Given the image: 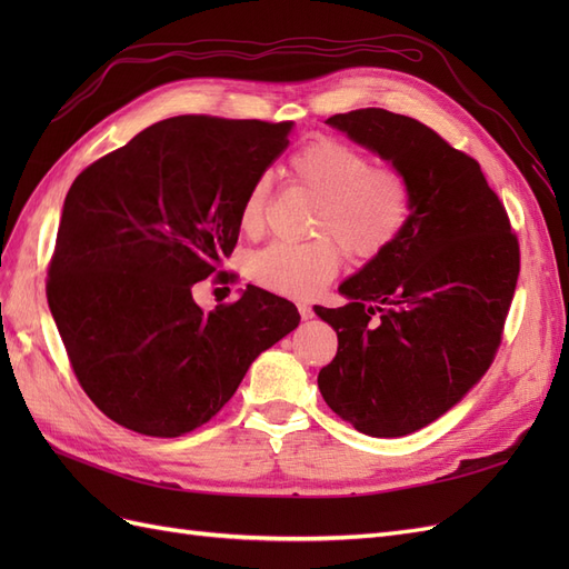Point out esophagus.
Listing matches in <instances>:
<instances>
[{"label":"esophagus","instance_id":"1","mask_svg":"<svg viewBox=\"0 0 569 569\" xmlns=\"http://www.w3.org/2000/svg\"><path fill=\"white\" fill-rule=\"evenodd\" d=\"M299 313H301L303 320H311L313 318V308L308 306V303H299Z\"/></svg>","mask_w":569,"mask_h":569}]
</instances>
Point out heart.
Here are the masks:
<instances>
[{
  "instance_id": "obj_1",
  "label": "heart",
  "mask_w": 569,
  "mask_h": 569,
  "mask_svg": "<svg viewBox=\"0 0 569 569\" xmlns=\"http://www.w3.org/2000/svg\"><path fill=\"white\" fill-rule=\"evenodd\" d=\"M287 168L291 178L320 194L313 216L318 237L308 242H272L253 251L247 272L258 287L280 297L311 299L341 268L338 241L360 261H372L406 234L416 199L399 168L372 166L363 149L327 134L303 142L289 157ZM270 192L268 176L253 180L239 206L242 232L258 234L266 228Z\"/></svg>"
}]
</instances>
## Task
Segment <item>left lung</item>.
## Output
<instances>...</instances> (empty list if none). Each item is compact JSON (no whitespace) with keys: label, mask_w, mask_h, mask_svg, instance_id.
<instances>
[{"label":"left lung","mask_w":569,"mask_h":569,"mask_svg":"<svg viewBox=\"0 0 569 569\" xmlns=\"http://www.w3.org/2000/svg\"><path fill=\"white\" fill-rule=\"evenodd\" d=\"M327 123L399 168L416 211L399 242L339 287L347 306L316 308L339 339L318 387L358 432L406 437L453 408L493 363L520 242L479 163L420 120L358 109Z\"/></svg>","instance_id":"8db88e82"}]
</instances>
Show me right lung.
Segmentation results:
<instances>
[{
  "instance_id": "1",
  "label": "right lung",
  "mask_w": 569,
  "mask_h": 569,
  "mask_svg": "<svg viewBox=\"0 0 569 569\" xmlns=\"http://www.w3.org/2000/svg\"><path fill=\"white\" fill-rule=\"evenodd\" d=\"M289 130L291 120L166 118L68 189L47 301L80 387L113 422L161 439L192 432L258 353L297 330V306L261 287L209 313L192 299L234 251L239 206Z\"/></svg>"
}]
</instances>
